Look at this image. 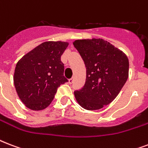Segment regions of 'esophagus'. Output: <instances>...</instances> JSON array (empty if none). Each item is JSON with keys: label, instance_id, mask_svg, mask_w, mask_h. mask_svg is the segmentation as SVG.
Segmentation results:
<instances>
[{"label": "esophagus", "instance_id": "esophagus-1", "mask_svg": "<svg viewBox=\"0 0 148 148\" xmlns=\"http://www.w3.org/2000/svg\"><path fill=\"white\" fill-rule=\"evenodd\" d=\"M74 77H72V78L70 79L68 82H69V84H72L73 82H74Z\"/></svg>", "mask_w": 148, "mask_h": 148}]
</instances>
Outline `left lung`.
Returning a JSON list of instances; mask_svg holds the SVG:
<instances>
[{
  "mask_svg": "<svg viewBox=\"0 0 148 148\" xmlns=\"http://www.w3.org/2000/svg\"><path fill=\"white\" fill-rule=\"evenodd\" d=\"M73 45L86 66L85 84L74 91L75 99L86 110L101 109L114 100L127 80L128 58L101 38L76 40Z\"/></svg>",
  "mask_w": 148,
  "mask_h": 148,
  "instance_id": "1",
  "label": "left lung"
}]
</instances>
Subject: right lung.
<instances>
[{
    "instance_id": "add662e5",
    "label": "right lung",
    "mask_w": 148,
    "mask_h": 148,
    "mask_svg": "<svg viewBox=\"0 0 148 148\" xmlns=\"http://www.w3.org/2000/svg\"><path fill=\"white\" fill-rule=\"evenodd\" d=\"M68 45L64 41H46L18 60L14 84L18 97L27 108L38 111L47 108L58 87L67 82L60 57Z\"/></svg>"
}]
</instances>
